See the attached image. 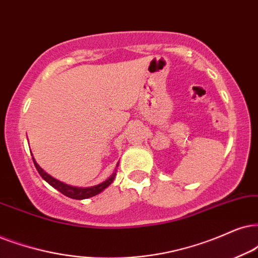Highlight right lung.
Masks as SVG:
<instances>
[{"mask_svg":"<svg viewBox=\"0 0 258 258\" xmlns=\"http://www.w3.org/2000/svg\"><path fill=\"white\" fill-rule=\"evenodd\" d=\"M33 162H34V165H35V168H37L38 172L40 174L41 177L44 178V180L46 181L48 184L52 185L54 189H57V190H59L61 194L65 195V197L75 199V200H83V199L95 197V195L100 194L102 190H105V189L108 187L110 183H112L114 177H115V172H114L110 177H108L105 182H102V183H100V184L93 185V187H87V188L74 187V185H69V184L64 183V182L58 181L57 178L52 177L51 175H48L46 171H44L40 167H39V164L35 162L34 158H33ZM116 167H118V165H116Z\"/></svg>","mask_w":258,"mask_h":258,"instance_id":"1","label":"right lung"}]
</instances>
